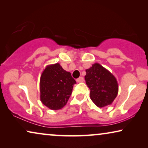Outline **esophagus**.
I'll return each instance as SVG.
<instances>
[{
    "instance_id": "obj_1",
    "label": "esophagus",
    "mask_w": 148,
    "mask_h": 148,
    "mask_svg": "<svg viewBox=\"0 0 148 148\" xmlns=\"http://www.w3.org/2000/svg\"><path fill=\"white\" fill-rule=\"evenodd\" d=\"M76 81H77V83L83 82H84V77H80L77 79Z\"/></svg>"
}]
</instances>
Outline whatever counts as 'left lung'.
Segmentation results:
<instances>
[{
    "label": "left lung",
    "instance_id": "obj_1",
    "mask_svg": "<svg viewBox=\"0 0 148 148\" xmlns=\"http://www.w3.org/2000/svg\"><path fill=\"white\" fill-rule=\"evenodd\" d=\"M86 71L85 80L92 102L99 108L112 104L119 92L115 77L99 63L93 64Z\"/></svg>",
    "mask_w": 148,
    "mask_h": 148
}]
</instances>
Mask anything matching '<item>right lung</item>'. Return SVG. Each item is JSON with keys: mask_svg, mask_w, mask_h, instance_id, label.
Masks as SVG:
<instances>
[{"mask_svg": "<svg viewBox=\"0 0 148 148\" xmlns=\"http://www.w3.org/2000/svg\"><path fill=\"white\" fill-rule=\"evenodd\" d=\"M75 84L71 73L59 63L47 65L40 77V100L51 110L61 109L67 103Z\"/></svg>", "mask_w": 148, "mask_h": 148, "instance_id": "obj_1", "label": "right lung"}]
</instances>
